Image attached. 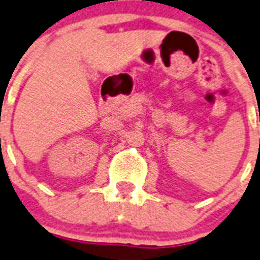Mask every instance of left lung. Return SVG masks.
<instances>
[{
    "instance_id": "obj_1",
    "label": "left lung",
    "mask_w": 260,
    "mask_h": 260,
    "mask_svg": "<svg viewBox=\"0 0 260 260\" xmlns=\"http://www.w3.org/2000/svg\"><path fill=\"white\" fill-rule=\"evenodd\" d=\"M259 120H260V119H259Z\"/></svg>"
}]
</instances>
